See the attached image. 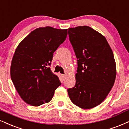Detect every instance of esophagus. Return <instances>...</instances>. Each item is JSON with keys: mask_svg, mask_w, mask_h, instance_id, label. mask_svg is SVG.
Wrapping results in <instances>:
<instances>
[{"mask_svg": "<svg viewBox=\"0 0 129 129\" xmlns=\"http://www.w3.org/2000/svg\"><path fill=\"white\" fill-rule=\"evenodd\" d=\"M60 76H61V77L63 79H64L66 78V75H65V74H60Z\"/></svg>", "mask_w": 129, "mask_h": 129, "instance_id": "obj_1", "label": "esophagus"}]
</instances>
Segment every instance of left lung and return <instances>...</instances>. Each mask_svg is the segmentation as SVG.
Masks as SVG:
<instances>
[{"mask_svg": "<svg viewBox=\"0 0 129 129\" xmlns=\"http://www.w3.org/2000/svg\"><path fill=\"white\" fill-rule=\"evenodd\" d=\"M77 59L76 85L67 89L71 102L82 109L100 105L114 86L117 67L114 54L105 37L87 26L69 29Z\"/></svg>", "mask_w": 129, "mask_h": 129, "instance_id": "1", "label": "left lung"}]
</instances>
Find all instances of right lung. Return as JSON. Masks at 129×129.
Returning <instances> with one entry per match:
<instances>
[{"instance_id": "right-lung-1", "label": "right lung", "mask_w": 129, "mask_h": 129, "mask_svg": "<svg viewBox=\"0 0 129 129\" xmlns=\"http://www.w3.org/2000/svg\"><path fill=\"white\" fill-rule=\"evenodd\" d=\"M67 35V29L39 27L18 45L12 59L10 74L15 89L26 103L39 106L48 103L61 84L49 66L53 53Z\"/></svg>"}]
</instances>
